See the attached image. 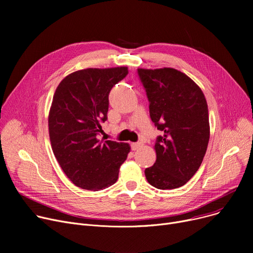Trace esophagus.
Instances as JSON below:
<instances>
[{
  "label": "esophagus",
  "instance_id": "esophagus-1",
  "mask_svg": "<svg viewBox=\"0 0 253 253\" xmlns=\"http://www.w3.org/2000/svg\"><path fill=\"white\" fill-rule=\"evenodd\" d=\"M140 145H141L140 142H132L131 143V149L133 150V151H136V150H138L140 148Z\"/></svg>",
  "mask_w": 253,
  "mask_h": 253
}]
</instances>
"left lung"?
<instances>
[{
    "label": "left lung",
    "mask_w": 253,
    "mask_h": 253,
    "mask_svg": "<svg viewBox=\"0 0 253 253\" xmlns=\"http://www.w3.org/2000/svg\"><path fill=\"white\" fill-rule=\"evenodd\" d=\"M150 102V116L158 130L157 159L144 170L150 184L173 190L187 183L200 167L209 141L208 106L191 78L171 69H138Z\"/></svg>",
    "instance_id": "1"
}]
</instances>
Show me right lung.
Returning a JSON list of instances; mask_svg holds the SVG:
<instances>
[{
    "mask_svg": "<svg viewBox=\"0 0 253 253\" xmlns=\"http://www.w3.org/2000/svg\"><path fill=\"white\" fill-rule=\"evenodd\" d=\"M128 75L127 66L86 69L66 76L53 96L48 118L52 151L77 187L100 191L114 184L130 147L99 140L108 120L109 94Z\"/></svg>",
    "mask_w": 253,
    "mask_h": 253,
    "instance_id": "obj_1",
    "label": "right lung"
}]
</instances>
